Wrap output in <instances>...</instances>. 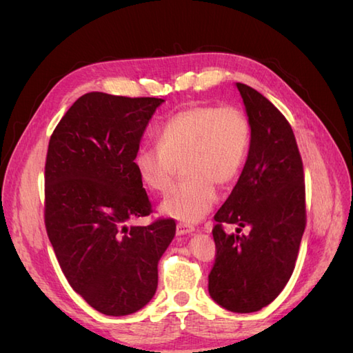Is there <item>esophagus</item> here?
<instances>
[{
	"instance_id": "esophagus-1",
	"label": "esophagus",
	"mask_w": 353,
	"mask_h": 353,
	"mask_svg": "<svg viewBox=\"0 0 353 353\" xmlns=\"http://www.w3.org/2000/svg\"><path fill=\"white\" fill-rule=\"evenodd\" d=\"M194 230H196V228H194L192 224H188V223H177V226H176L177 235L191 234V232H194Z\"/></svg>"
}]
</instances>
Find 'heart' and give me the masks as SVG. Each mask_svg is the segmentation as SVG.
Segmentation results:
<instances>
[{"instance_id":"obj_1","label":"heart","mask_w":353,"mask_h":353,"mask_svg":"<svg viewBox=\"0 0 353 353\" xmlns=\"http://www.w3.org/2000/svg\"><path fill=\"white\" fill-rule=\"evenodd\" d=\"M252 147V123L236 106L197 104L168 117L157 129V144L141 145L133 156L139 181L153 192L167 191L176 163L188 176L163 199L172 219L194 223L219 200L215 183L229 185L241 174Z\"/></svg>"}]
</instances>
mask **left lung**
<instances>
[{
	"mask_svg": "<svg viewBox=\"0 0 353 353\" xmlns=\"http://www.w3.org/2000/svg\"><path fill=\"white\" fill-rule=\"evenodd\" d=\"M252 123V147L229 199L214 215L209 294L232 312H254L281 294L294 272L306 226L305 174L294 133L264 95L236 83ZM224 223H236L229 236ZM245 227L250 230L243 234Z\"/></svg>",
	"mask_w": 353,
	"mask_h": 353,
	"instance_id": "8db88e82",
	"label": "left lung"
}]
</instances>
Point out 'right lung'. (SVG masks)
Wrapping results in <instances>:
<instances>
[{"mask_svg":"<svg viewBox=\"0 0 353 353\" xmlns=\"http://www.w3.org/2000/svg\"><path fill=\"white\" fill-rule=\"evenodd\" d=\"M163 101L88 92L50 138L45 229L72 290L106 316H129L152 301L157 261L176 234L172 219L127 226L153 212L133 156Z\"/></svg>","mask_w":353,"mask_h":353,"instance_id":"add662e5","label":"right lung"}]
</instances>
